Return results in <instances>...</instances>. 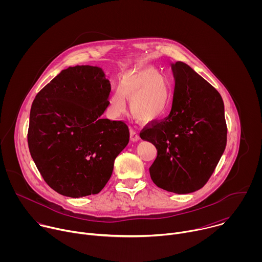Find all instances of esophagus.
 <instances>
[{
  "instance_id": "obj_1",
  "label": "esophagus",
  "mask_w": 262,
  "mask_h": 262,
  "mask_svg": "<svg viewBox=\"0 0 262 262\" xmlns=\"http://www.w3.org/2000/svg\"><path fill=\"white\" fill-rule=\"evenodd\" d=\"M130 140L132 141H139L140 140V135L135 128H130Z\"/></svg>"
}]
</instances>
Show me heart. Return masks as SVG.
Segmentation results:
<instances>
[{
  "instance_id": "obj_1",
  "label": "heart",
  "mask_w": 262,
  "mask_h": 262,
  "mask_svg": "<svg viewBox=\"0 0 262 262\" xmlns=\"http://www.w3.org/2000/svg\"><path fill=\"white\" fill-rule=\"evenodd\" d=\"M129 99L132 114L139 120L150 122L162 118L172 102V91L168 81L151 67L143 68L125 76L110 99L111 113L119 116Z\"/></svg>"
}]
</instances>
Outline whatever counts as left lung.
Here are the masks:
<instances>
[{
    "instance_id": "8db88e82",
    "label": "left lung",
    "mask_w": 262,
    "mask_h": 262,
    "mask_svg": "<svg viewBox=\"0 0 262 262\" xmlns=\"http://www.w3.org/2000/svg\"><path fill=\"white\" fill-rule=\"evenodd\" d=\"M175 79L169 116L144 127L140 137L158 150L149 168L159 188L176 194L200 190L213 173L227 143L220 93L189 65L172 64Z\"/></svg>"
}]
</instances>
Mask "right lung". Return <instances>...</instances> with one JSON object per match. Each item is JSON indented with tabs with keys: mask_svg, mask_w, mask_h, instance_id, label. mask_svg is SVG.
<instances>
[{
	"mask_svg": "<svg viewBox=\"0 0 262 262\" xmlns=\"http://www.w3.org/2000/svg\"><path fill=\"white\" fill-rule=\"evenodd\" d=\"M110 91L100 68L74 66L62 70L32 103L31 157L45 181L63 196L98 194L129 141L124 121L100 117L110 103Z\"/></svg>",
	"mask_w": 262,
	"mask_h": 262,
	"instance_id": "1",
	"label": "right lung"
}]
</instances>
